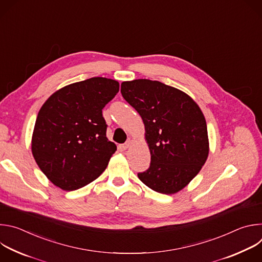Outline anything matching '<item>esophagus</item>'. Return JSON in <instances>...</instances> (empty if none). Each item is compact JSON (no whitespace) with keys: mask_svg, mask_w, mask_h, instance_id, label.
I'll return each instance as SVG.
<instances>
[{"mask_svg":"<svg viewBox=\"0 0 262 262\" xmlns=\"http://www.w3.org/2000/svg\"><path fill=\"white\" fill-rule=\"evenodd\" d=\"M129 146H130V140H127L124 144L121 145V148L123 149V150H125V149H127Z\"/></svg>","mask_w":262,"mask_h":262,"instance_id":"1","label":"esophagus"}]
</instances>
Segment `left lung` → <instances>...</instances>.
<instances>
[{
    "label": "left lung",
    "instance_id": "8db88e82",
    "mask_svg": "<svg viewBox=\"0 0 262 262\" xmlns=\"http://www.w3.org/2000/svg\"><path fill=\"white\" fill-rule=\"evenodd\" d=\"M121 94L142 117L151 155L149 168L138 177L158 193H177L199 173L208 156L200 107L188 94L159 81L123 82Z\"/></svg>",
    "mask_w": 262,
    "mask_h": 262
}]
</instances>
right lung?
Wrapping results in <instances>:
<instances>
[{"mask_svg": "<svg viewBox=\"0 0 262 262\" xmlns=\"http://www.w3.org/2000/svg\"><path fill=\"white\" fill-rule=\"evenodd\" d=\"M119 91V83L91 78L55 92L41 106L32 137L33 157L57 186L74 191L96 179L116 145L106 138L102 108Z\"/></svg>", "mask_w": 262, "mask_h": 262, "instance_id": "add662e5", "label": "right lung"}]
</instances>
